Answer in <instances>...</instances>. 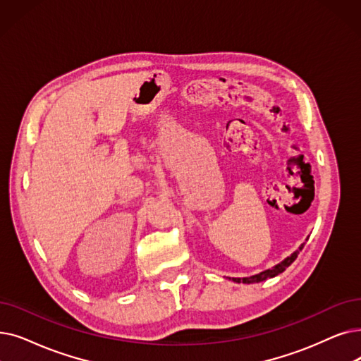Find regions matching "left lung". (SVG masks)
Wrapping results in <instances>:
<instances>
[{"mask_svg":"<svg viewBox=\"0 0 361 361\" xmlns=\"http://www.w3.org/2000/svg\"><path fill=\"white\" fill-rule=\"evenodd\" d=\"M304 247V245L300 246V250ZM300 250H296V252H293L290 257H288L285 261H281L280 264H277L276 267H273L271 270H265L259 274H255V276H250V277H243V279H236L234 277L233 281H238V283H258V281H262V280H267V279H271L280 273H283L289 265L296 259L298 254H300Z\"/></svg>","mask_w":361,"mask_h":361,"instance_id":"left-lung-1","label":"left lung"}]
</instances>
